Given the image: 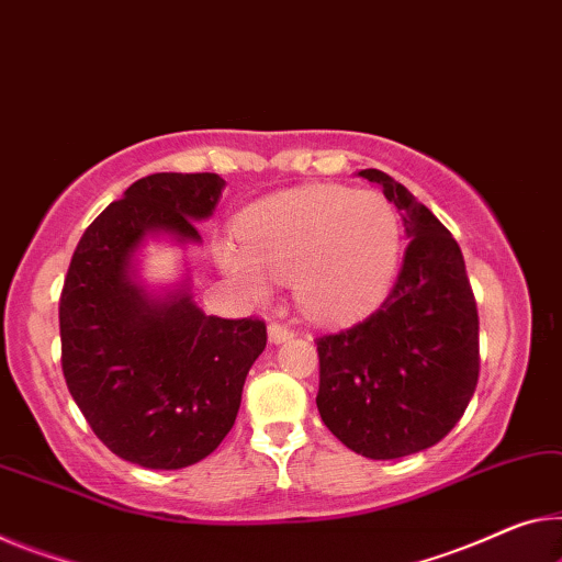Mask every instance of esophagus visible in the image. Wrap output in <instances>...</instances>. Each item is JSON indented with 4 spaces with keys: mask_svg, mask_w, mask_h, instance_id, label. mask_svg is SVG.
<instances>
[{
    "mask_svg": "<svg viewBox=\"0 0 562 562\" xmlns=\"http://www.w3.org/2000/svg\"><path fill=\"white\" fill-rule=\"evenodd\" d=\"M291 336H293V331L289 329L286 324H279V322H271V324H269V339H271L273 344L286 341V339H291Z\"/></svg>",
    "mask_w": 562,
    "mask_h": 562,
    "instance_id": "1",
    "label": "esophagus"
}]
</instances>
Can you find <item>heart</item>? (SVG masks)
Wrapping results in <instances>:
<instances>
[{
    "instance_id": "obj_1",
    "label": "heart",
    "mask_w": 562,
    "mask_h": 562,
    "mask_svg": "<svg viewBox=\"0 0 562 562\" xmlns=\"http://www.w3.org/2000/svg\"><path fill=\"white\" fill-rule=\"evenodd\" d=\"M240 244L215 248L221 269L256 296L273 279H293L308 316L344 322L364 314L390 289L400 266L402 226L376 191L306 186L271 195L238 223Z\"/></svg>"
}]
</instances>
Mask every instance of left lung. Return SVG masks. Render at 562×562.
<instances>
[{"label": "left lung", "mask_w": 562, "mask_h": 562, "mask_svg": "<svg viewBox=\"0 0 562 562\" xmlns=\"http://www.w3.org/2000/svg\"><path fill=\"white\" fill-rule=\"evenodd\" d=\"M359 176L396 205L409 246L384 304L316 339V407L349 450L396 460L437 445L468 409L480 376V318L452 233L386 172Z\"/></svg>", "instance_id": "1"}]
</instances>
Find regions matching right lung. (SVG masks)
Returning a JSON list of instances; mask_svg holds the SVG:
<instances>
[{"label": "right lung", "mask_w": 562, "mask_h": 562, "mask_svg": "<svg viewBox=\"0 0 562 562\" xmlns=\"http://www.w3.org/2000/svg\"><path fill=\"white\" fill-rule=\"evenodd\" d=\"M226 180L153 172L110 203L77 244L59 296L63 374L110 452L148 470H180L228 435L248 369L266 349L261 318L203 314L180 289L155 299L135 279L148 233L201 240Z\"/></svg>", "instance_id": "1"}]
</instances>
